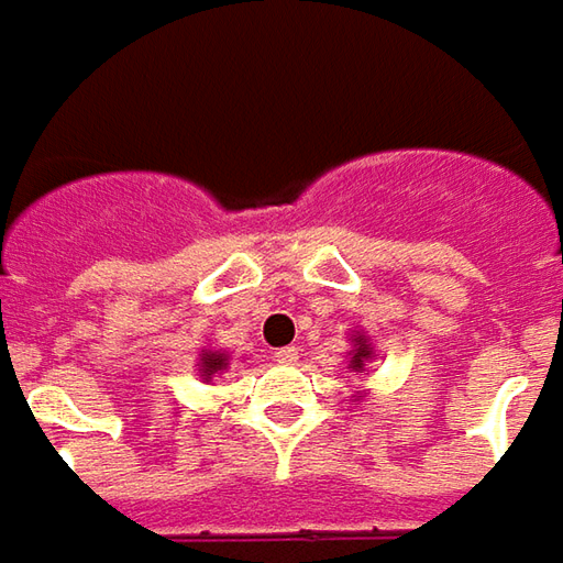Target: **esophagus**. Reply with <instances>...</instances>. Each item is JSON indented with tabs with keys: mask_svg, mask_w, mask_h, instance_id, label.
Instances as JSON below:
<instances>
[{
	"mask_svg": "<svg viewBox=\"0 0 563 563\" xmlns=\"http://www.w3.org/2000/svg\"><path fill=\"white\" fill-rule=\"evenodd\" d=\"M273 360L278 362V365H297L300 353H297V346H278L273 353Z\"/></svg>",
	"mask_w": 563,
	"mask_h": 563,
	"instance_id": "34e87169",
	"label": "esophagus"
}]
</instances>
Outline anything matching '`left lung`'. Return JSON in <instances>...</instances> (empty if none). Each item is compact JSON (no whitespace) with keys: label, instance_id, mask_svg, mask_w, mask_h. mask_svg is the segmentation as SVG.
Listing matches in <instances>:
<instances>
[{"label":"left lung","instance_id":"8db88e82","mask_svg":"<svg viewBox=\"0 0 563 563\" xmlns=\"http://www.w3.org/2000/svg\"><path fill=\"white\" fill-rule=\"evenodd\" d=\"M350 343H353V350H350V372L362 375V372H365V365L375 360V346H372V341H368V334H365V331H353ZM356 394H360V390H356ZM360 399L362 394L356 396V402H360Z\"/></svg>","mask_w":563,"mask_h":563}]
</instances>
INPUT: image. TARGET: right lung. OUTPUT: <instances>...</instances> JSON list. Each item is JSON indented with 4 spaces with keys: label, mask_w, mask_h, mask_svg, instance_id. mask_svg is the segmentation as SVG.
Listing matches in <instances>:
<instances>
[{
    "label": "right lung",
    "mask_w": 563,
    "mask_h": 563,
    "mask_svg": "<svg viewBox=\"0 0 563 563\" xmlns=\"http://www.w3.org/2000/svg\"><path fill=\"white\" fill-rule=\"evenodd\" d=\"M225 368H229V353L225 350H213V346L201 350V356H198V375H201L203 384H210Z\"/></svg>",
    "instance_id": "right-lung-1"
}]
</instances>
